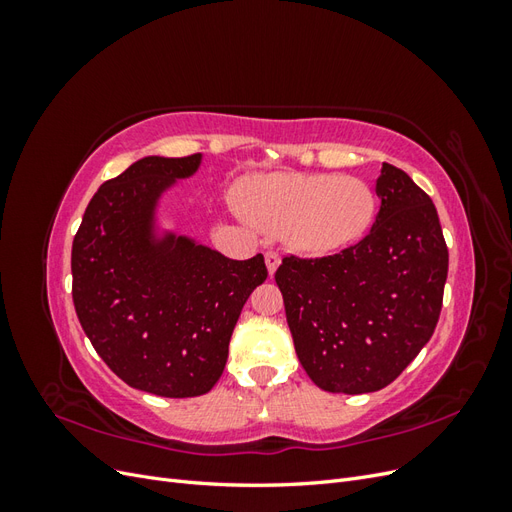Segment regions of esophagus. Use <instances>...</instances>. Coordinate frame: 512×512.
Returning a JSON list of instances; mask_svg holds the SVG:
<instances>
[{
	"label": "esophagus",
	"instance_id": "34e87169",
	"mask_svg": "<svg viewBox=\"0 0 512 512\" xmlns=\"http://www.w3.org/2000/svg\"><path fill=\"white\" fill-rule=\"evenodd\" d=\"M265 262H267V269H269V273L273 275V273H275V269H277V267H280V262H282V258H280V254H277V252L269 250V252L265 254Z\"/></svg>",
	"mask_w": 512,
	"mask_h": 512
}]
</instances>
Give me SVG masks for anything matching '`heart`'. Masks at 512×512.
Segmentation results:
<instances>
[{
	"mask_svg": "<svg viewBox=\"0 0 512 512\" xmlns=\"http://www.w3.org/2000/svg\"><path fill=\"white\" fill-rule=\"evenodd\" d=\"M241 211L260 228L282 232L301 252L329 254L359 241L376 218V194L356 177L273 173L247 179Z\"/></svg>",
	"mask_w": 512,
	"mask_h": 512,
	"instance_id": "heart-1",
	"label": "heart"
}]
</instances>
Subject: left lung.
<instances>
[{"mask_svg":"<svg viewBox=\"0 0 512 512\" xmlns=\"http://www.w3.org/2000/svg\"><path fill=\"white\" fill-rule=\"evenodd\" d=\"M369 235L339 254L286 256L275 271L299 361L329 393L391 384L436 329L448 250L431 198L393 164L376 181Z\"/></svg>","mask_w":512,"mask_h":512,"instance_id":"obj_1","label":"left lung"}]
</instances>
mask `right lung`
Here are the masks:
<instances>
[{
    "instance_id": "add662e5",
    "label": "right lung",
    "mask_w": 512,
    "mask_h": 512,
    "mask_svg": "<svg viewBox=\"0 0 512 512\" xmlns=\"http://www.w3.org/2000/svg\"><path fill=\"white\" fill-rule=\"evenodd\" d=\"M200 153L149 156L89 200L72 243V299L91 346L132 389L205 395L220 380L247 297L267 280L262 254L230 260L166 232L156 207Z\"/></svg>"
}]
</instances>
